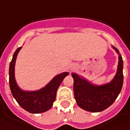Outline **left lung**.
I'll return each mask as SVG.
<instances>
[{
    "instance_id": "1",
    "label": "left lung",
    "mask_w": 130,
    "mask_h": 130,
    "mask_svg": "<svg viewBox=\"0 0 130 130\" xmlns=\"http://www.w3.org/2000/svg\"><path fill=\"white\" fill-rule=\"evenodd\" d=\"M114 49L119 53L117 48ZM72 76L74 79V96L77 104L83 109L91 112L104 111L114 103L122 88L124 75L122 56H119L117 74L113 80L108 84L96 86L80 78L77 74L72 73Z\"/></svg>"
}]
</instances>
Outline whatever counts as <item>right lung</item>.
Wrapping results in <instances>:
<instances>
[{"label":"right lung","instance_id":"right-lung-1","mask_svg":"<svg viewBox=\"0 0 130 130\" xmlns=\"http://www.w3.org/2000/svg\"><path fill=\"white\" fill-rule=\"evenodd\" d=\"M21 47H19L14 52L9 67V86L12 95L18 104L26 111L33 114L42 113L49 110L55 101L57 88L68 75L62 73L55 76L47 86L37 91H24L18 87L14 77V65L16 56Z\"/></svg>","mask_w":130,"mask_h":130}]
</instances>
